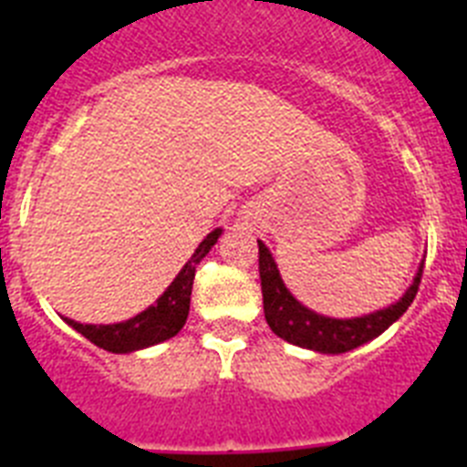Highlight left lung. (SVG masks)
I'll return each mask as SVG.
<instances>
[{
	"label": "left lung",
	"mask_w": 467,
	"mask_h": 467,
	"mask_svg": "<svg viewBox=\"0 0 467 467\" xmlns=\"http://www.w3.org/2000/svg\"><path fill=\"white\" fill-rule=\"evenodd\" d=\"M259 243V278H262L264 295V317L269 323L271 332L278 334L287 344L301 346V348L339 356L346 350H353L367 341L377 339L379 334L386 332L395 320L404 316L411 306L416 292H419L420 275H423V262L414 275V283L407 287L402 296L390 306H383L374 313L360 317H329L323 313L311 311L304 306L280 278L278 264L274 254L262 241Z\"/></svg>",
	"instance_id": "left-lung-1"
}]
</instances>
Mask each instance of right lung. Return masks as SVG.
<instances>
[{
    "label": "right lung",
    "mask_w": 467,
    "mask_h": 467,
    "mask_svg": "<svg viewBox=\"0 0 467 467\" xmlns=\"http://www.w3.org/2000/svg\"><path fill=\"white\" fill-rule=\"evenodd\" d=\"M220 236L222 229L210 231L208 236L201 241V245L196 247L192 259L184 264L180 274L175 275V280L168 285L166 292L156 299V304L144 308L142 313H138L130 320L114 325H84L77 323V320H69V317H63V320L72 329L84 334L86 339L93 341L100 348L109 350V353H133V350L150 348V346L171 339L187 323L193 275H196L198 262L213 250V245Z\"/></svg>",
    "instance_id": "add662e5"
}]
</instances>
